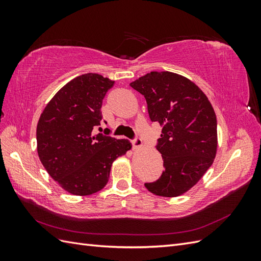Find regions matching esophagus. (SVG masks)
<instances>
[{
	"mask_svg": "<svg viewBox=\"0 0 261 261\" xmlns=\"http://www.w3.org/2000/svg\"><path fill=\"white\" fill-rule=\"evenodd\" d=\"M132 145H133V148H134V149H137V148L141 147V145H143V143H141L140 139L135 138V139L132 140Z\"/></svg>",
	"mask_w": 261,
	"mask_h": 261,
	"instance_id": "1",
	"label": "esophagus"
}]
</instances>
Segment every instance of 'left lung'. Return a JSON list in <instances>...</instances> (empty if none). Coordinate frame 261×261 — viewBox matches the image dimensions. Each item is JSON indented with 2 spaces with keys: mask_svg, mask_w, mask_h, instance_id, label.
I'll return each instance as SVG.
<instances>
[{
  "mask_svg": "<svg viewBox=\"0 0 261 261\" xmlns=\"http://www.w3.org/2000/svg\"><path fill=\"white\" fill-rule=\"evenodd\" d=\"M147 101L150 120L162 126L156 149L164 171L150 193L177 197L188 192L208 171L218 149L217 116L202 90L172 72H151L129 84Z\"/></svg>",
  "mask_w": 261,
  "mask_h": 261,
  "instance_id": "1",
  "label": "left lung"
}]
</instances>
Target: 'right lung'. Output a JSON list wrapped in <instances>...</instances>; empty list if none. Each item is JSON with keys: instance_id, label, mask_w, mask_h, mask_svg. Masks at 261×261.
<instances>
[{"instance_id": "add662e5", "label": "right lung", "mask_w": 261, "mask_h": 261, "mask_svg": "<svg viewBox=\"0 0 261 261\" xmlns=\"http://www.w3.org/2000/svg\"><path fill=\"white\" fill-rule=\"evenodd\" d=\"M114 82L99 74L78 76L55 93L37 125V151L49 175L69 194L101 191L112 163L132 148L127 139L94 134L102 101Z\"/></svg>"}]
</instances>
